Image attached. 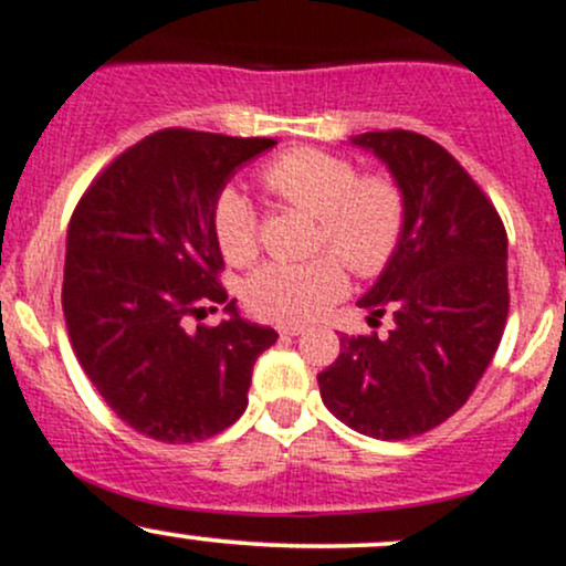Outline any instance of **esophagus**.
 <instances>
[{
    "instance_id": "esophagus-1",
    "label": "esophagus",
    "mask_w": 566,
    "mask_h": 566,
    "mask_svg": "<svg viewBox=\"0 0 566 566\" xmlns=\"http://www.w3.org/2000/svg\"><path fill=\"white\" fill-rule=\"evenodd\" d=\"M279 333H282V336H301L303 325H298V323H284V325H279Z\"/></svg>"
}]
</instances>
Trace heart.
<instances>
[{
    "instance_id": "1",
    "label": "heart",
    "mask_w": 566,
    "mask_h": 566,
    "mask_svg": "<svg viewBox=\"0 0 566 566\" xmlns=\"http://www.w3.org/2000/svg\"><path fill=\"white\" fill-rule=\"evenodd\" d=\"M260 181L273 198L317 217L314 247L331 249L358 276L382 273L407 230V198L385 174L360 176L342 154L298 146L260 168ZM211 228L233 265L258 258V211L233 187L213 200ZM347 293V271L333 254L290 263H263L243 284V301L271 323H306Z\"/></svg>"
}]
</instances>
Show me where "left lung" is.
Listing matches in <instances>:
<instances>
[{"mask_svg":"<svg viewBox=\"0 0 566 566\" xmlns=\"http://www.w3.org/2000/svg\"><path fill=\"white\" fill-rule=\"evenodd\" d=\"M407 198V230L358 301L388 336H342L317 374L342 423L374 439H409L458 412L478 388L507 323V233L483 189L439 143L409 129L363 133Z\"/></svg>","mask_w":566,"mask_h":566,"instance_id":"left-lung-1","label":"left lung"}]
</instances>
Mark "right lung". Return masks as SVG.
Segmentation results:
<instances>
[{
	"mask_svg": "<svg viewBox=\"0 0 566 566\" xmlns=\"http://www.w3.org/2000/svg\"><path fill=\"white\" fill-rule=\"evenodd\" d=\"M271 146L159 129L118 154L75 206L62 284L70 344L103 401L143 437L192 444L233 426L254 360L276 342L228 301L211 228L230 176ZM217 302L228 321L188 328Z\"/></svg>",
	"mask_w": 566,
	"mask_h": 566,
	"instance_id": "obj_1",
	"label": "right lung"
}]
</instances>
